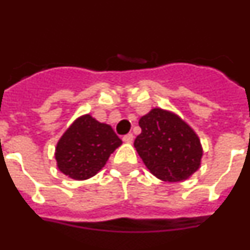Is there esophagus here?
<instances>
[{
  "label": "esophagus",
  "mask_w": 250,
  "mask_h": 250,
  "mask_svg": "<svg viewBox=\"0 0 250 250\" xmlns=\"http://www.w3.org/2000/svg\"><path fill=\"white\" fill-rule=\"evenodd\" d=\"M123 140L125 141V143H132V140H134V135H132V134H127V135L124 136Z\"/></svg>",
  "instance_id": "34e87169"
}]
</instances>
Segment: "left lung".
Segmentation results:
<instances>
[{"label": "left lung", "instance_id": "1", "mask_svg": "<svg viewBox=\"0 0 250 250\" xmlns=\"http://www.w3.org/2000/svg\"><path fill=\"white\" fill-rule=\"evenodd\" d=\"M134 146L152 175L163 182L187 180L200 167L199 136L179 115L154 107L139 120Z\"/></svg>", "mask_w": 250, "mask_h": 250}]
</instances>
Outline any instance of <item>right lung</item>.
Returning <instances> with one entry per match:
<instances>
[{
  "label": "right lung",
  "mask_w": 250,
  "mask_h": 250,
  "mask_svg": "<svg viewBox=\"0 0 250 250\" xmlns=\"http://www.w3.org/2000/svg\"><path fill=\"white\" fill-rule=\"evenodd\" d=\"M123 144L112 127L90 114L77 118L57 141L55 159L62 174L86 180L105 167L115 149Z\"/></svg>",
  "instance_id": "add662e5"
}]
</instances>
